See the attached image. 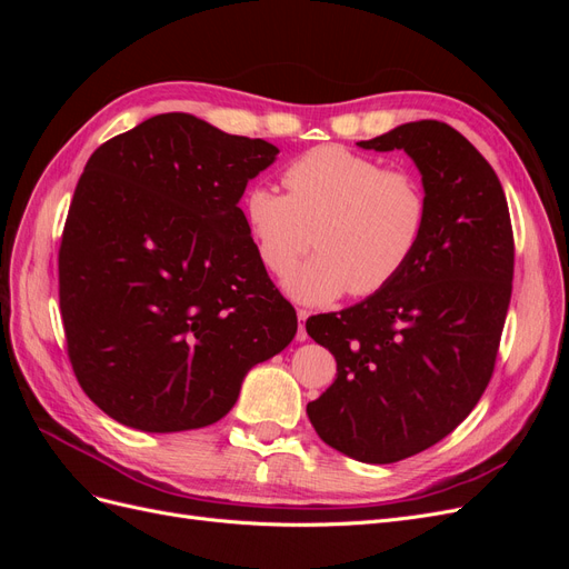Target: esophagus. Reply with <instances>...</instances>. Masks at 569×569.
Here are the masks:
<instances>
[{
	"label": "esophagus",
	"mask_w": 569,
	"mask_h": 569,
	"mask_svg": "<svg viewBox=\"0 0 569 569\" xmlns=\"http://www.w3.org/2000/svg\"><path fill=\"white\" fill-rule=\"evenodd\" d=\"M308 316H311V313H308V311H306V308H299V311H297V318H299V330H297V341H306V339H308V335H306V320H308Z\"/></svg>",
	"instance_id": "esophagus-1"
}]
</instances>
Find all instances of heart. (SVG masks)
<instances>
[{"mask_svg":"<svg viewBox=\"0 0 569 569\" xmlns=\"http://www.w3.org/2000/svg\"><path fill=\"white\" fill-rule=\"evenodd\" d=\"M287 194L253 184L242 213L263 266L284 274L316 242L318 253L284 280L306 303L372 297L401 278L429 222L422 180L341 144L308 149L284 168ZM315 234H310V230Z\"/></svg>","mask_w":569,"mask_h":569,"instance_id":"obj_1","label":"heart"}]
</instances>
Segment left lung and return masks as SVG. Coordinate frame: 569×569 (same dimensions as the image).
I'll return each instance as SVG.
<instances>
[{"label":"left lung","mask_w":569,"mask_h":569,"mask_svg":"<svg viewBox=\"0 0 569 569\" xmlns=\"http://www.w3.org/2000/svg\"><path fill=\"white\" fill-rule=\"evenodd\" d=\"M363 149H403L429 197L422 244L380 295L306 320L337 380L306 406L318 437L360 462L416 456L485 393L512 291L508 201L487 159L439 120L403 123Z\"/></svg>","instance_id":"1"}]
</instances>
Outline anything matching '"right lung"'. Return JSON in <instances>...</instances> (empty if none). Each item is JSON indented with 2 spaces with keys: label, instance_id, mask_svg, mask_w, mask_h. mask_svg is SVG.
Listing matches in <instances>:
<instances>
[{
  "label": "right lung",
  "instance_id": "obj_1",
  "mask_svg": "<svg viewBox=\"0 0 569 569\" xmlns=\"http://www.w3.org/2000/svg\"><path fill=\"white\" fill-rule=\"evenodd\" d=\"M280 149L161 113L84 166L59 249V303L82 391L120 425L218 422L247 372L297 335L239 209Z\"/></svg>",
  "mask_w": 569,
  "mask_h": 569
}]
</instances>
